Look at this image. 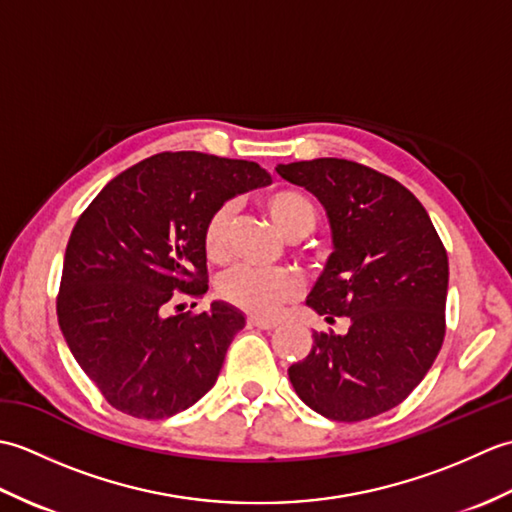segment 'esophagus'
<instances>
[{"label": "esophagus", "mask_w": 512, "mask_h": 512, "mask_svg": "<svg viewBox=\"0 0 512 512\" xmlns=\"http://www.w3.org/2000/svg\"><path fill=\"white\" fill-rule=\"evenodd\" d=\"M248 323L259 330H275L277 328V321H268V319H259V317H250Z\"/></svg>", "instance_id": "1"}]
</instances>
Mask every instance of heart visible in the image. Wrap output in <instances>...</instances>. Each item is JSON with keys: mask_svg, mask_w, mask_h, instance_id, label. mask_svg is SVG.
Segmentation results:
<instances>
[{"mask_svg": "<svg viewBox=\"0 0 512 512\" xmlns=\"http://www.w3.org/2000/svg\"><path fill=\"white\" fill-rule=\"evenodd\" d=\"M266 211L277 231L286 237L308 235L317 222V209L299 191H279L266 200ZM231 209H217L204 228V248L211 259H220L226 250V228ZM220 297L231 306L255 314V317H275L286 301L299 292L297 277L284 268H262L242 264L220 279Z\"/></svg>", "mask_w": 512, "mask_h": 512, "instance_id": "heart-1", "label": "heart"}]
</instances>
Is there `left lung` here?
Returning <instances> with one entry per match:
<instances>
[{"label": "left lung", "instance_id": "1", "mask_svg": "<svg viewBox=\"0 0 512 512\" xmlns=\"http://www.w3.org/2000/svg\"><path fill=\"white\" fill-rule=\"evenodd\" d=\"M328 215L332 255L308 295L345 334L312 332V350L288 367L297 396L321 416L367 420L400 405L444 341L449 259L429 213L394 178L341 158L277 165Z\"/></svg>", "mask_w": 512, "mask_h": 512}]
</instances>
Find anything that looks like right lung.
<instances>
[{
  "label": "right lung",
  "mask_w": 512,
  "mask_h": 512,
  "mask_svg": "<svg viewBox=\"0 0 512 512\" xmlns=\"http://www.w3.org/2000/svg\"><path fill=\"white\" fill-rule=\"evenodd\" d=\"M273 182L257 162L200 151L156 154L107 182L72 228L57 317L105 400L134 418H169L209 391L242 310L213 301L167 314L173 292H206L204 228L224 202Z\"/></svg>",
  "instance_id": "add662e5"
}]
</instances>
